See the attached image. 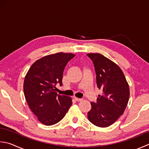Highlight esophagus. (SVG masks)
I'll return each instance as SVG.
<instances>
[{
    "mask_svg": "<svg viewBox=\"0 0 149 149\" xmlns=\"http://www.w3.org/2000/svg\"><path fill=\"white\" fill-rule=\"evenodd\" d=\"M75 100H76L77 101H81L83 100V98H78V97H75Z\"/></svg>",
    "mask_w": 149,
    "mask_h": 149,
    "instance_id": "1",
    "label": "esophagus"
}]
</instances>
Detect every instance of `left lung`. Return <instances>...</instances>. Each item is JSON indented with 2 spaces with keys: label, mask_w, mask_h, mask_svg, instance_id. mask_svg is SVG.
I'll use <instances>...</instances> for the list:
<instances>
[{
  "label": "left lung",
  "mask_w": 149,
  "mask_h": 149,
  "mask_svg": "<svg viewBox=\"0 0 149 149\" xmlns=\"http://www.w3.org/2000/svg\"><path fill=\"white\" fill-rule=\"evenodd\" d=\"M87 55L94 65L98 88L103 90L97 102L90 103L88 119L95 126L109 127L126 109L130 96L129 84L123 71L113 61L98 53Z\"/></svg>",
  "instance_id": "left-lung-1"
}]
</instances>
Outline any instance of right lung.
Listing matches in <instances>:
<instances>
[{
    "label": "right lung",
    "instance_id": "1",
    "mask_svg": "<svg viewBox=\"0 0 149 149\" xmlns=\"http://www.w3.org/2000/svg\"><path fill=\"white\" fill-rule=\"evenodd\" d=\"M72 53L59 52L36 61L28 71L24 81V94L29 107L38 120L45 125L58 123L72 104L70 97L57 94L56 84L63 85V71Z\"/></svg>",
    "mask_w": 149,
    "mask_h": 149
}]
</instances>
